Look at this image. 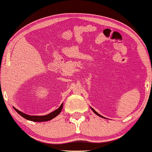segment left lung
Listing matches in <instances>:
<instances>
[{
  "label": "left lung",
  "instance_id": "8db88e82",
  "mask_svg": "<svg viewBox=\"0 0 152 152\" xmlns=\"http://www.w3.org/2000/svg\"><path fill=\"white\" fill-rule=\"evenodd\" d=\"M91 109H92V110H93V112H94V113H95V114H96V115H98V116H99V117H102V115H99V113H97V112H96V111H95L94 109H92V108H91Z\"/></svg>",
  "mask_w": 152,
  "mask_h": 152
}]
</instances>
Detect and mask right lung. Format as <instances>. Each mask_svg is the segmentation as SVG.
I'll return each instance as SVG.
<instances>
[{
    "label": "right lung",
    "instance_id": "obj_1",
    "mask_svg": "<svg viewBox=\"0 0 152 152\" xmlns=\"http://www.w3.org/2000/svg\"><path fill=\"white\" fill-rule=\"evenodd\" d=\"M62 107H63V104H61V105L60 106L59 108L57 110H55V111L52 112L50 114H48V115H42V116H36V115H27L26 113H23V112L18 111V109H15L14 107V109H15V111L17 112V113L22 116L23 118H26V120H30V121L33 122H45V121H48V120H50L53 119L54 118H55L56 116L59 115L60 112L61 111Z\"/></svg>",
    "mask_w": 152,
    "mask_h": 152
}]
</instances>
